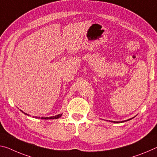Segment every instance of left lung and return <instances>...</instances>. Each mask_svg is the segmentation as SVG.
Instances as JSON below:
<instances>
[{
	"label": "left lung",
	"mask_w": 157,
	"mask_h": 157,
	"mask_svg": "<svg viewBox=\"0 0 157 157\" xmlns=\"http://www.w3.org/2000/svg\"><path fill=\"white\" fill-rule=\"evenodd\" d=\"M133 118H131V119H126V120L121 121H112V122H113V123H122V122H124V121H126L131 120V119H132Z\"/></svg>",
	"instance_id": "8db88e82"
}]
</instances>
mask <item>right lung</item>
<instances>
[{
  "label": "right lung",
  "mask_w": 157,
  "mask_h": 157,
  "mask_svg": "<svg viewBox=\"0 0 157 157\" xmlns=\"http://www.w3.org/2000/svg\"><path fill=\"white\" fill-rule=\"evenodd\" d=\"M20 111H21L22 113H23L24 114H26V115L29 116L28 114L25 113L24 112H23L22 110H20ZM61 115H62V114H57V115L53 116V117H35V118H38V119H58V118H59V117H61Z\"/></svg>",
  "instance_id": "add662e5"
}]
</instances>
